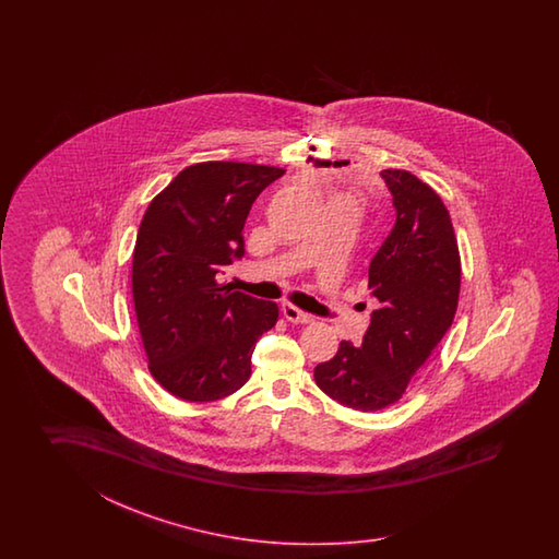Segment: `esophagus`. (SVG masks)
Returning a JSON list of instances; mask_svg holds the SVG:
<instances>
[{
	"mask_svg": "<svg viewBox=\"0 0 559 559\" xmlns=\"http://www.w3.org/2000/svg\"><path fill=\"white\" fill-rule=\"evenodd\" d=\"M282 313H284L285 320L294 321V323H308V321H311L309 313L301 311V309L296 308V306H292V304H284V306H282Z\"/></svg>",
	"mask_w": 559,
	"mask_h": 559,
	"instance_id": "obj_1",
	"label": "esophagus"
}]
</instances>
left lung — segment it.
I'll return each instance as SVG.
<instances>
[{
    "label": "left lung",
    "instance_id": "obj_1",
    "mask_svg": "<svg viewBox=\"0 0 559 559\" xmlns=\"http://www.w3.org/2000/svg\"><path fill=\"white\" fill-rule=\"evenodd\" d=\"M392 191L395 224L369 263L380 301L359 347L342 342L313 369L337 404L378 412L395 404L452 325L462 267L450 212L440 195L405 169L380 174Z\"/></svg>",
    "mask_w": 559,
    "mask_h": 559
}]
</instances>
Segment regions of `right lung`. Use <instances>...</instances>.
I'll return each mask as SVG.
<instances>
[{
    "label": "right lung",
    "mask_w": 559,
    "mask_h": 559,
    "mask_svg": "<svg viewBox=\"0 0 559 559\" xmlns=\"http://www.w3.org/2000/svg\"><path fill=\"white\" fill-rule=\"evenodd\" d=\"M285 169L203 162L145 210L131 292L150 371L186 402H215L250 380L251 354L277 321L274 301L229 292L217 272L243 258L251 203Z\"/></svg>",
    "instance_id": "1"
}]
</instances>
